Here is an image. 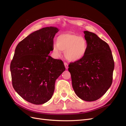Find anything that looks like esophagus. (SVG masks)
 <instances>
[{
  "label": "esophagus",
  "mask_w": 126,
  "mask_h": 126,
  "mask_svg": "<svg viewBox=\"0 0 126 126\" xmlns=\"http://www.w3.org/2000/svg\"><path fill=\"white\" fill-rule=\"evenodd\" d=\"M64 67H65V68H66V69H68V63H66V62H64Z\"/></svg>",
  "instance_id": "1"
}]
</instances>
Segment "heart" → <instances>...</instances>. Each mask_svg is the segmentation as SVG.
Returning a JSON list of instances; mask_svg holds the SVG:
<instances>
[{
  "label": "heart",
  "instance_id": "heart-1",
  "mask_svg": "<svg viewBox=\"0 0 126 126\" xmlns=\"http://www.w3.org/2000/svg\"><path fill=\"white\" fill-rule=\"evenodd\" d=\"M53 51L57 55L60 51H64L65 58L70 62H77L82 59L88 49L87 41L84 37L67 32L60 34L56 38V45H53Z\"/></svg>",
  "mask_w": 126,
  "mask_h": 126
}]
</instances>
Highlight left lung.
Wrapping results in <instances>:
<instances>
[{
    "label": "left lung",
    "mask_w": 126,
    "mask_h": 126,
    "mask_svg": "<svg viewBox=\"0 0 126 126\" xmlns=\"http://www.w3.org/2000/svg\"><path fill=\"white\" fill-rule=\"evenodd\" d=\"M83 32L88 43L87 53L82 59L70 63L68 71L77 96L83 100L93 101L111 86L115 63L107 43L93 32Z\"/></svg>",
    "instance_id": "left-lung-1"
}]
</instances>
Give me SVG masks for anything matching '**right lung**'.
Returning a JSON list of instances; mask_svg holds the SVG:
<instances>
[{
  "instance_id": "obj_1",
  "label": "right lung",
  "mask_w": 126,
  "mask_h": 126,
  "mask_svg": "<svg viewBox=\"0 0 126 126\" xmlns=\"http://www.w3.org/2000/svg\"><path fill=\"white\" fill-rule=\"evenodd\" d=\"M54 27L32 33L19 43L10 63L12 84L25 100L35 105L45 104L51 98L56 79L65 70L63 61L48 54L53 50Z\"/></svg>"
}]
</instances>
